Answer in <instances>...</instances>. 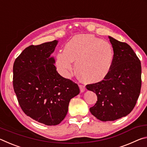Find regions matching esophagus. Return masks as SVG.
<instances>
[{
    "instance_id": "obj_1",
    "label": "esophagus",
    "mask_w": 147,
    "mask_h": 147,
    "mask_svg": "<svg viewBox=\"0 0 147 147\" xmlns=\"http://www.w3.org/2000/svg\"><path fill=\"white\" fill-rule=\"evenodd\" d=\"M80 89L81 93H83V92H84V91H85V90H86L85 86L80 85Z\"/></svg>"
}]
</instances>
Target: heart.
Instances as JSON below:
<instances>
[{"instance_id": "b5f03b06", "label": "heart", "mask_w": 147, "mask_h": 147, "mask_svg": "<svg viewBox=\"0 0 147 147\" xmlns=\"http://www.w3.org/2000/svg\"><path fill=\"white\" fill-rule=\"evenodd\" d=\"M73 61L78 73L89 83L100 82L108 75L113 61V49L108 42L90 34L77 35L56 55L59 71L69 77Z\"/></svg>"}]
</instances>
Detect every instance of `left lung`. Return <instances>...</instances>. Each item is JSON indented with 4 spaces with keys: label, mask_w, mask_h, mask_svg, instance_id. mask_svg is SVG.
I'll list each match as a JSON object with an SVG mask.
<instances>
[{
    "label": "left lung",
    "mask_w": 147,
    "mask_h": 147,
    "mask_svg": "<svg viewBox=\"0 0 147 147\" xmlns=\"http://www.w3.org/2000/svg\"><path fill=\"white\" fill-rule=\"evenodd\" d=\"M113 49L111 71L104 80L89 84L97 101L90 112L102 121H112L128 115L136 106L141 88V62L127 43L108 36Z\"/></svg>",
    "instance_id": "left-lung-1"
}]
</instances>
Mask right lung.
Returning a JSON list of instances; mask_svg holds the SVG:
<instances>
[{
  "label": "right lung",
  "mask_w": 147,
  "mask_h": 147,
  "mask_svg": "<svg viewBox=\"0 0 147 147\" xmlns=\"http://www.w3.org/2000/svg\"><path fill=\"white\" fill-rule=\"evenodd\" d=\"M58 41L30 45L15 60L14 91L27 116L48 126L57 125L67 113L71 99L80 93L78 86L59 75L51 56Z\"/></svg>",
  "instance_id": "1"
}]
</instances>
